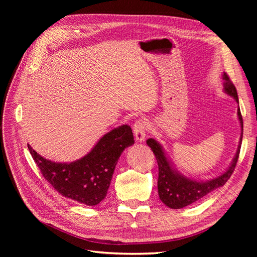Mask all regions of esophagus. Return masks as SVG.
<instances>
[{
	"label": "esophagus",
	"instance_id": "obj_1",
	"mask_svg": "<svg viewBox=\"0 0 257 257\" xmlns=\"http://www.w3.org/2000/svg\"><path fill=\"white\" fill-rule=\"evenodd\" d=\"M147 122L143 119H139L134 123V134L136 141L139 143H144L145 138H146V133H147Z\"/></svg>",
	"mask_w": 257,
	"mask_h": 257
}]
</instances>
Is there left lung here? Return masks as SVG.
<instances>
[{
  "label": "left lung",
  "instance_id": "8db88e82",
  "mask_svg": "<svg viewBox=\"0 0 257 257\" xmlns=\"http://www.w3.org/2000/svg\"><path fill=\"white\" fill-rule=\"evenodd\" d=\"M223 89L224 92L229 96L234 97L236 102L239 104L237 90L234 83L231 82L226 73H223ZM238 119L241 126V136L240 142L237 148V152L232 159L230 165L225 170L223 174L217 176L211 180H195L183 176L181 173L173 166L172 162L168 159L163 147L155 139L149 138L147 141V145L151 148L159 165V179H158V191L160 199L167 207L172 209H181L189 206L200 198L205 197L207 194L211 193L217 188H221L227 182L231 174L234 173L237 161L239 158V152L241 148V142H242L243 134V121L241 115L240 109L237 110Z\"/></svg>",
  "mask_w": 257,
  "mask_h": 257
}]
</instances>
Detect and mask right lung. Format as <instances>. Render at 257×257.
Returning <instances> with one entry per match:
<instances>
[{"instance_id":"add662e5","label":"right lung","mask_w":257,"mask_h":257,"mask_svg":"<svg viewBox=\"0 0 257 257\" xmlns=\"http://www.w3.org/2000/svg\"><path fill=\"white\" fill-rule=\"evenodd\" d=\"M132 128L124 124L106 133L91 151L71 163L43 158L28 145L44 178L61 195L87 206H96L109 188L114 168L125 148L134 145Z\"/></svg>"}]
</instances>
